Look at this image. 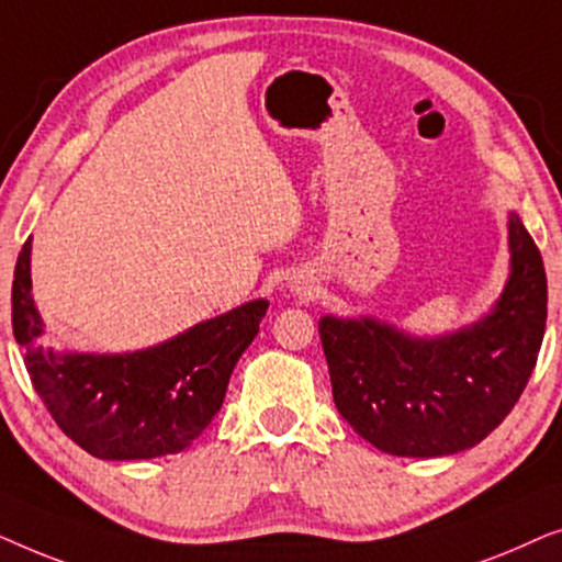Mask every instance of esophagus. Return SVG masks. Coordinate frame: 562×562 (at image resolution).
<instances>
[{"label":"esophagus","mask_w":562,"mask_h":562,"mask_svg":"<svg viewBox=\"0 0 562 562\" xmlns=\"http://www.w3.org/2000/svg\"><path fill=\"white\" fill-rule=\"evenodd\" d=\"M304 289H306V286H304V283H302V286H296V291H304Z\"/></svg>","instance_id":"esophagus-1"}]
</instances>
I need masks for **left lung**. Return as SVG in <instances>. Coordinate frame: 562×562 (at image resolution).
I'll return each mask as SVG.
<instances>
[{
	"label": "left lung",
	"mask_w": 562,
	"mask_h": 562,
	"mask_svg": "<svg viewBox=\"0 0 562 562\" xmlns=\"http://www.w3.org/2000/svg\"><path fill=\"white\" fill-rule=\"evenodd\" d=\"M512 276L494 312L458 333L417 340L375 319L319 322L337 412L375 448L402 458L468 450L519 402L548 319L540 248L509 217Z\"/></svg>",
	"instance_id": "8db88e82"
}]
</instances>
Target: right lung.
<instances>
[{"instance_id": "obj_1", "label": "right lung", "mask_w": 562, "mask_h": 562, "mask_svg": "<svg viewBox=\"0 0 562 562\" xmlns=\"http://www.w3.org/2000/svg\"><path fill=\"white\" fill-rule=\"evenodd\" d=\"M268 302L187 329L125 356H79L43 348V319L30 296V237L12 281V329L30 381L64 435L102 460H145L189 448L225 398L237 358L258 335Z\"/></svg>"}]
</instances>
